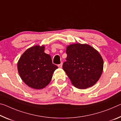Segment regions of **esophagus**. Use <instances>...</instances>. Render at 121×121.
Listing matches in <instances>:
<instances>
[{"instance_id": "1", "label": "esophagus", "mask_w": 121, "mask_h": 121, "mask_svg": "<svg viewBox=\"0 0 121 121\" xmlns=\"http://www.w3.org/2000/svg\"><path fill=\"white\" fill-rule=\"evenodd\" d=\"M62 62H61L60 64H59V65H57V66H58V67L59 68H62Z\"/></svg>"}]
</instances>
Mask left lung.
<instances>
[{
	"label": "left lung",
	"instance_id": "1",
	"mask_svg": "<svg viewBox=\"0 0 121 121\" xmlns=\"http://www.w3.org/2000/svg\"><path fill=\"white\" fill-rule=\"evenodd\" d=\"M66 53L62 68L74 87L85 89L99 81L103 60L96 49L87 43H73L67 46Z\"/></svg>",
	"mask_w": 121,
	"mask_h": 121
}]
</instances>
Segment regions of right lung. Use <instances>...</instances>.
Wrapping results in <instances>:
<instances>
[{
	"instance_id": "right-lung-1",
	"label": "right lung",
	"mask_w": 121,
	"mask_h": 121,
	"mask_svg": "<svg viewBox=\"0 0 121 121\" xmlns=\"http://www.w3.org/2000/svg\"><path fill=\"white\" fill-rule=\"evenodd\" d=\"M45 46L28 48L19 59L17 67L21 78L28 87L41 89L48 85L54 72L58 68L53 64L51 56L44 52Z\"/></svg>"
}]
</instances>
